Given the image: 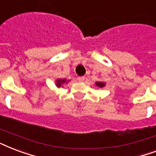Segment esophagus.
<instances>
[{
    "instance_id": "obj_1",
    "label": "esophagus",
    "mask_w": 156,
    "mask_h": 156,
    "mask_svg": "<svg viewBox=\"0 0 156 156\" xmlns=\"http://www.w3.org/2000/svg\"><path fill=\"white\" fill-rule=\"evenodd\" d=\"M77 79H78V82H83V81H84V79H85V78H84V77H78V78H77Z\"/></svg>"
}]
</instances>
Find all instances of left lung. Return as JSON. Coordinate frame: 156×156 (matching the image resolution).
<instances>
[{
	"label": "left lung",
	"mask_w": 156,
	"mask_h": 156,
	"mask_svg": "<svg viewBox=\"0 0 156 156\" xmlns=\"http://www.w3.org/2000/svg\"><path fill=\"white\" fill-rule=\"evenodd\" d=\"M95 84H96L98 87H101V88L105 86V82H96Z\"/></svg>",
	"instance_id": "left-lung-1"
}]
</instances>
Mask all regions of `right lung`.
<instances>
[{
  "label": "right lung",
  "mask_w": 156,
  "mask_h": 156,
  "mask_svg": "<svg viewBox=\"0 0 156 156\" xmlns=\"http://www.w3.org/2000/svg\"><path fill=\"white\" fill-rule=\"evenodd\" d=\"M70 80H67L66 78H57L56 80L55 81V86L56 87L59 88V87H64L65 85L68 84V83H69Z\"/></svg>",
  "instance_id": "obj_1"
}]
</instances>
